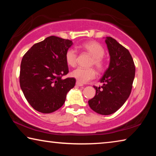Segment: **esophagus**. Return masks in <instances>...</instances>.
I'll return each mask as SVG.
<instances>
[{"label":"esophagus","mask_w":156,"mask_h":156,"mask_svg":"<svg viewBox=\"0 0 156 156\" xmlns=\"http://www.w3.org/2000/svg\"><path fill=\"white\" fill-rule=\"evenodd\" d=\"M76 85H77V86H79V87H82V86H83V83H80V82H78V81L76 82Z\"/></svg>","instance_id":"1"}]
</instances>
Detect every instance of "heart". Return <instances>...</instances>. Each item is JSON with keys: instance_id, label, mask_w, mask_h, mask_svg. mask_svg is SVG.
<instances>
[{"instance_id": "b5f03b06", "label": "heart", "mask_w": 156, "mask_h": 156, "mask_svg": "<svg viewBox=\"0 0 156 156\" xmlns=\"http://www.w3.org/2000/svg\"><path fill=\"white\" fill-rule=\"evenodd\" d=\"M82 49L91 55L93 59L91 66H94L99 72H102L105 67L103 56L105 50L100 43L95 41H89L82 44ZM65 60L70 67H75L77 63V53L73 49H69L65 53ZM71 76L76 78L80 83H87L96 77V72L94 69H84L78 67L71 73Z\"/></svg>"}]
</instances>
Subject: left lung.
<instances>
[{
	"instance_id": "1",
	"label": "left lung",
	"mask_w": 156,
	"mask_h": 156,
	"mask_svg": "<svg viewBox=\"0 0 156 156\" xmlns=\"http://www.w3.org/2000/svg\"><path fill=\"white\" fill-rule=\"evenodd\" d=\"M105 43L110 56L109 66L100 79L103 84L94 86L96 95L88 103L95 112L107 115L115 113L128 99L136 67L127 49L112 37H107Z\"/></svg>"
}]
</instances>
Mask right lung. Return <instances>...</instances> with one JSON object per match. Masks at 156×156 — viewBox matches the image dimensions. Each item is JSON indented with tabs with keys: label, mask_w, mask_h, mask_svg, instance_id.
Segmentation results:
<instances>
[{
	"label": "right lung",
	"mask_w": 156,
	"mask_h": 156,
	"mask_svg": "<svg viewBox=\"0 0 156 156\" xmlns=\"http://www.w3.org/2000/svg\"><path fill=\"white\" fill-rule=\"evenodd\" d=\"M72 44L67 39L49 36L34 44L23 57L20 88L27 102L39 112L49 113L58 109L75 86L74 78H62L69 72L65 53Z\"/></svg>",
	"instance_id": "add662e5"
}]
</instances>
